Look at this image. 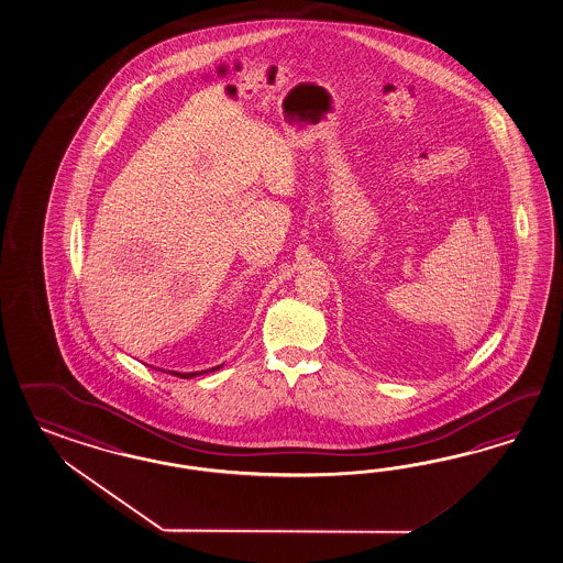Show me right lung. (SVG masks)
Listing matches in <instances>:
<instances>
[{
    "instance_id": "add662e5",
    "label": "right lung",
    "mask_w": 563,
    "mask_h": 563,
    "mask_svg": "<svg viewBox=\"0 0 563 563\" xmlns=\"http://www.w3.org/2000/svg\"><path fill=\"white\" fill-rule=\"evenodd\" d=\"M213 371H218V368H213ZM170 374H175V376H179V378H192V376H195V372H191V374H180V372H170Z\"/></svg>"
}]
</instances>
